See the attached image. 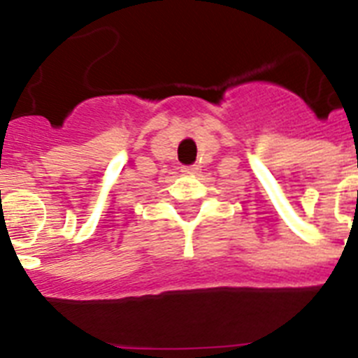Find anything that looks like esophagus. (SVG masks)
Returning a JSON list of instances; mask_svg holds the SVG:
<instances>
[{"instance_id":"34e87169","label":"esophagus","mask_w":358,"mask_h":358,"mask_svg":"<svg viewBox=\"0 0 358 358\" xmlns=\"http://www.w3.org/2000/svg\"><path fill=\"white\" fill-rule=\"evenodd\" d=\"M196 171H198L196 165H184V167H182V173L184 174H194Z\"/></svg>"}]
</instances>
